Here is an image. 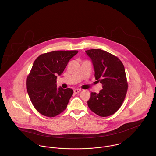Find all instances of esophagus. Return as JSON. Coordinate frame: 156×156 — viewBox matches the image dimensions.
<instances>
[{
  "label": "esophagus",
  "instance_id": "obj_1",
  "mask_svg": "<svg viewBox=\"0 0 156 156\" xmlns=\"http://www.w3.org/2000/svg\"><path fill=\"white\" fill-rule=\"evenodd\" d=\"M80 91H81V89H76L74 90V94H77V93H79V92H80Z\"/></svg>",
  "mask_w": 156,
  "mask_h": 156
}]
</instances>
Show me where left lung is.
Masks as SVG:
<instances>
[{
	"label": "left lung",
	"instance_id": "8db88e82",
	"mask_svg": "<svg viewBox=\"0 0 156 156\" xmlns=\"http://www.w3.org/2000/svg\"><path fill=\"white\" fill-rule=\"evenodd\" d=\"M85 52L92 61L95 79L103 85L98 94L91 92L88 107L100 116L112 115L121 106L128 88L124 65L116 56L101 49Z\"/></svg>",
	"mask_w": 156,
	"mask_h": 156
}]
</instances>
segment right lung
<instances>
[{"instance_id": "obj_1", "label": "right lung", "mask_w": 156, "mask_h": 156, "mask_svg": "<svg viewBox=\"0 0 156 156\" xmlns=\"http://www.w3.org/2000/svg\"><path fill=\"white\" fill-rule=\"evenodd\" d=\"M78 51H53L40 55L26 79V89L34 108L43 115L54 117L64 111L71 97L70 88H58L57 75L64 71Z\"/></svg>"}]
</instances>
